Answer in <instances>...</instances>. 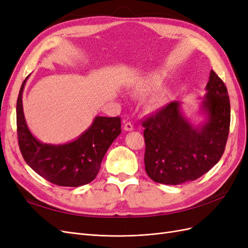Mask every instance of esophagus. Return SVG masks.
<instances>
[{"label":"esophagus","instance_id":"obj_1","mask_svg":"<svg viewBox=\"0 0 248 248\" xmlns=\"http://www.w3.org/2000/svg\"><path fill=\"white\" fill-rule=\"evenodd\" d=\"M133 129H134V127L130 122L125 123V125H124V130L125 131H132Z\"/></svg>","mask_w":248,"mask_h":248}]
</instances>
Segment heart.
Listing matches in <instances>:
<instances>
[{
    "mask_svg": "<svg viewBox=\"0 0 248 248\" xmlns=\"http://www.w3.org/2000/svg\"><path fill=\"white\" fill-rule=\"evenodd\" d=\"M166 74L162 71L156 70L148 73L147 76L141 78L136 85L137 92L141 95H149L158 92L162 88ZM170 99V93L169 91H161L156 94L149 102V108L151 110H159L167 106Z\"/></svg>",
    "mask_w": 248,
    "mask_h": 248,
    "instance_id": "b5f03b06",
    "label": "heart"
}]
</instances>
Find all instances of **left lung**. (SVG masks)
<instances>
[{
    "mask_svg": "<svg viewBox=\"0 0 248 248\" xmlns=\"http://www.w3.org/2000/svg\"><path fill=\"white\" fill-rule=\"evenodd\" d=\"M196 124L181 103L174 101L148 118L145 127V170L153 181L179 185L197 180L219 161L230 130L231 106L228 90L210 71Z\"/></svg>",
    "mask_w": 248,
    "mask_h": 248,
    "instance_id": "obj_1",
    "label": "left lung"
}]
</instances>
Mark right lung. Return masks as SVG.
I'll use <instances>...</instances> for the list:
<instances>
[{"mask_svg":"<svg viewBox=\"0 0 248 248\" xmlns=\"http://www.w3.org/2000/svg\"><path fill=\"white\" fill-rule=\"evenodd\" d=\"M22 82L16 103L18 144L28 166L47 181L59 186L78 187L95 179L110 145L121 133V119L96 116L79 137L65 144H46L36 139L26 122Z\"/></svg>","mask_w":248,"mask_h":248,"instance_id":"right-lung-1","label":"right lung"}]
</instances>
